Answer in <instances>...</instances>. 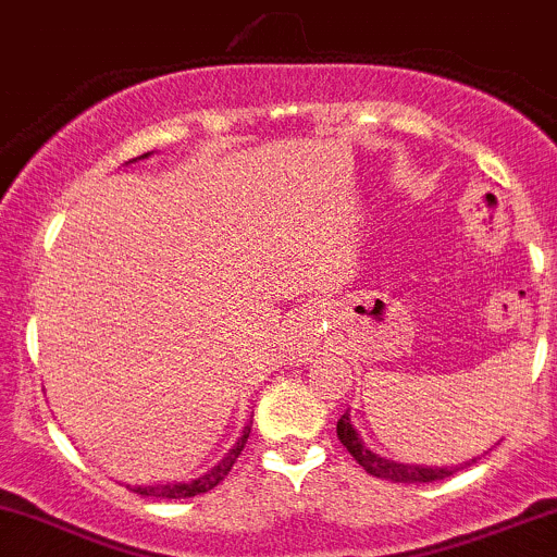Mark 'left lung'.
<instances>
[{
	"label": "left lung",
	"mask_w": 557,
	"mask_h": 557,
	"mask_svg": "<svg viewBox=\"0 0 557 557\" xmlns=\"http://www.w3.org/2000/svg\"><path fill=\"white\" fill-rule=\"evenodd\" d=\"M336 436H339L342 445L347 447V453L363 466L372 476H380V480H391V482H436L445 480V476L455 474L460 466H412V463H398V460H387L380 458L377 453L369 450L367 445L361 442L358 431L352 429L350 414H342L339 423H336ZM471 463H476V458H471ZM469 466V463H466Z\"/></svg>",
	"instance_id": "1"
}]
</instances>
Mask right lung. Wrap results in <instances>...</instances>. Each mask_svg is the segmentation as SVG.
Here are the masks:
<instances>
[{"label": "right lung", "mask_w": 557, "mask_h": 557, "mask_svg": "<svg viewBox=\"0 0 557 557\" xmlns=\"http://www.w3.org/2000/svg\"><path fill=\"white\" fill-rule=\"evenodd\" d=\"M148 156L150 153H145V156H139V159H148ZM132 161H137V159H132ZM250 425H252V420H250ZM250 425H245L243 436H239L237 445L226 453V458H223L218 466H212L210 471H205L201 476H196V480L166 482V485H128V491L139 493V496H153V498H190V496H199V493L212 491V487L221 485V482L226 480V474L232 471V466L237 463V458L243 455L245 445H247V436H250Z\"/></svg>", "instance_id": "obj_1"}]
</instances>
